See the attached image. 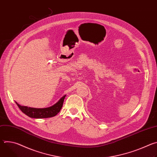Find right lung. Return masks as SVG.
I'll return each mask as SVG.
<instances>
[{"mask_svg": "<svg viewBox=\"0 0 157 157\" xmlns=\"http://www.w3.org/2000/svg\"><path fill=\"white\" fill-rule=\"evenodd\" d=\"M66 95L63 96L55 104L53 105L51 107L47 108H33L29 107L27 106H22L16 102L17 105L19 109L21 110L27 116L35 118V119H43V118H48L55 116L60 111L63 104V101L65 98Z\"/></svg>", "mask_w": 157, "mask_h": 157, "instance_id": "add662e5", "label": "right lung"}]
</instances>
